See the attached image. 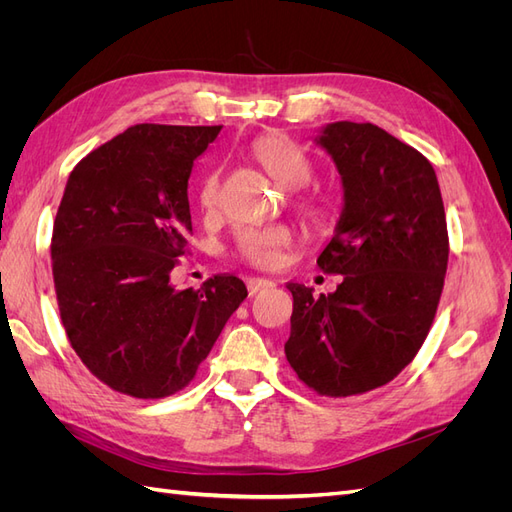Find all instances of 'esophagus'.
I'll return each instance as SVG.
<instances>
[{"instance_id":"34e87169","label":"esophagus","mask_w":512,"mask_h":512,"mask_svg":"<svg viewBox=\"0 0 512 512\" xmlns=\"http://www.w3.org/2000/svg\"><path fill=\"white\" fill-rule=\"evenodd\" d=\"M275 282L271 280H265V277H254V280L247 282V290H250V294H256L260 290H267V288H273Z\"/></svg>"}]
</instances>
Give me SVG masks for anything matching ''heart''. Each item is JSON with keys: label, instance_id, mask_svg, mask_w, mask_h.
Here are the masks:
<instances>
[{"label": "heart", "instance_id": "obj_1", "mask_svg": "<svg viewBox=\"0 0 512 512\" xmlns=\"http://www.w3.org/2000/svg\"><path fill=\"white\" fill-rule=\"evenodd\" d=\"M254 158L267 173L288 190H299L314 177V162L309 153L284 134H265L252 145ZM200 209L205 213H215L220 207V179L218 175H207L200 183L198 192ZM297 207L303 218L314 224L324 226L331 218L329 205L320 196H301ZM292 243V232L286 226L273 228H243L235 237V254L250 262L254 267L269 269L275 267L282 258V250Z\"/></svg>", "mask_w": 512, "mask_h": 512}]
</instances>
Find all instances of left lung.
<instances>
[{
  "label": "left lung",
  "mask_w": 512,
  "mask_h": 512,
  "mask_svg": "<svg viewBox=\"0 0 512 512\" xmlns=\"http://www.w3.org/2000/svg\"><path fill=\"white\" fill-rule=\"evenodd\" d=\"M342 177L344 209L318 256L344 275L331 294L292 292L290 367L327 397L391 382L423 346L448 265V232L436 170L374 123L335 121L316 136Z\"/></svg>",
  "instance_id": "obj_1"
}]
</instances>
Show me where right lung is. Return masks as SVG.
Instances as JSON below:
<instances>
[{"label":"right lung","instance_id":"obj_1","mask_svg":"<svg viewBox=\"0 0 512 512\" xmlns=\"http://www.w3.org/2000/svg\"><path fill=\"white\" fill-rule=\"evenodd\" d=\"M222 126L138 123L68 177L53 226V280L70 346L113 391L168 397L196 376L247 297L235 275L177 290L190 254L188 179Z\"/></svg>","mask_w":512,"mask_h":512}]
</instances>
